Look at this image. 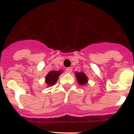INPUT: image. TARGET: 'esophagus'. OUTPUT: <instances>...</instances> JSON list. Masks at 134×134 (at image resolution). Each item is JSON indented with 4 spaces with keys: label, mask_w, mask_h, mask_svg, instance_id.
Returning <instances> with one entry per match:
<instances>
[{
    "label": "esophagus",
    "mask_w": 134,
    "mask_h": 134,
    "mask_svg": "<svg viewBox=\"0 0 134 134\" xmlns=\"http://www.w3.org/2000/svg\"><path fill=\"white\" fill-rule=\"evenodd\" d=\"M72 68H66V72H68V73H70V72H72Z\"/></svg>",
    "instance_id": "1"
}]
</instances>
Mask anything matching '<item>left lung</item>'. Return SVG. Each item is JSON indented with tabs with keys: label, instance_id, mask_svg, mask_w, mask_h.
I'll use <instances>...</instances> for the list:
<instances>
[{
	"label": "left lung",
	"instance_id": "8db88e82",
	"mask_svg": "<svg viewBox=\"0 0 134 134\" xmlns=\"http://www.w3.org/2000/svg\"><path fill=\"white\" fill-rule=\"evenodd\" d=\"M75 77H76L77 82L79 83V84L81 85V86H83V85L86 84L88 83V77H87L86 74L84 72H75Z\"/></svg>",
	"mask_w": 134,
	"mask_h": 134
}]
</instances>
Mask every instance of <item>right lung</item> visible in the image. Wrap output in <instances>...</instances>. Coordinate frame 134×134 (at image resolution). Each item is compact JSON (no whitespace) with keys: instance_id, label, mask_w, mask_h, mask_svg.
<instances>
[{"instance_id":"1","label":"right lung","mask_w":134,"mask_h":134,"mask_svg":"<svg viewBox=\"0 0 134 134\" xmlns=\"http://www.w3.org/2000/svg\"><path fill=\"white\" fill-rule=\"evenodd\" d=\"M62 72V70H53L49 72L46 77H45V83L48 85V87H51L55 84L57 82V79L59 78V76Z\"/></svg>"}]
</instances>
